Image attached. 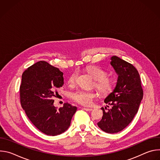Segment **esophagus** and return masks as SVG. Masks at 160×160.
<instances>
[{"instance_id": "obj_1", "label": "esophagus", "mask_w": 160, "mask_h": 160, "mask_svg": "<svg viewBox=\"0 0 160 160\" xmlns=\"http://www.w3.org/2000/svg\"><path fill=\"white\" fill-rule=\"evenodd\" d=\"M83 109L84 110L87 111H92V108H83Z\"/></svg>"}]
</instances>
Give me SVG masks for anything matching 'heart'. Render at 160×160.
<instances>
[{"instance_id":"obj_1","label":"heart","mask_w":160,"mask_h":160,"mask_svg":"<svg viewBox=\"0 0 160 160\" xmlns=\"http://www.w3.org/2000/svg\"><path fill=\"white\" fill-rule=\"evenodd\" d=\"M88 72L96 80V87L103 95H108L112 92L115 87V82L109 77H107V72L101 68L92 66L87 69ZM78 72H74L68 78V83L74 85L77 80ZM72 99L77 102L83 106H90L92 104L93 100L96 98L97 94L92 91H86L83 90H77L72 94Z\"/></svg>"}]
</instances>
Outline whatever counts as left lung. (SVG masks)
Listing matches in <instances>:
<instances>
[{"mask_svg": "<svg viewBox=\"0 0 160 160\" xmlns=\"http://www.w3.org/2000/svg\"><path fill=\"white\" fill-rule=\"evenodd\" d=\"M110 64L118 75L117 82L104 99L111 108L107 112L101 108L103 116L98 125L106 133H115L132 121L142 99L143 90L138 71L132 64L116 56L111 58Z\"/></svg>", "mask_w": 160, "mask_h": 160, "instance_id": "1", "label": "left lung"}]
</instances>
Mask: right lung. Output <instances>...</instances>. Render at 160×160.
Returning a JSON list of instances; mask_svg holds the SVG:
<instances>
[{
    "mask_svg": "<svg viewBox=\"0 0 160 160\" xmlns=\"http://www.w3.org/2000/svg\"><path fill=\"white\" fill-rule=\"evenodd\" d=\"M21 78V104L32 123L48 135L64 132L70 126L77 108L68 103L59 109L54 106L52 97L64 85L63 73L40 61L28 68Z\"/></svg>",
    "mask_w": 160,
    "mask_h": 160,
    "instance_id": "add662e5",
    "label": "right lung"
}]
</instances>
